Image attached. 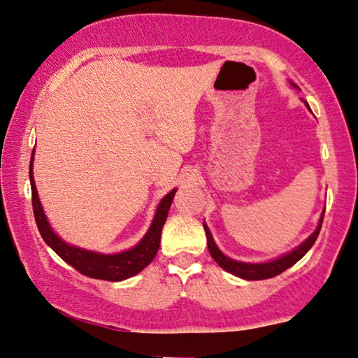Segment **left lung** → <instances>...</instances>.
Returning <instances> with one entry per match:
<instances>
[{
    "label": "left lung",
    "mask_w": 358,
    "mask_h": 358,
    "mask_svg": "<svg viewBox=\"0 0 358 358\" xmlns=\"http://www.w3.org/2000/svg\"><path fill=\"white\" fill-rule=\"evenodd\" d=\"M292 85L297 89V85L295 84H292ZM323 217H324V211L321 213L318 227L315 229L313 234L310 236L307 241H303L299 247H295L292 252L286 253V255L279 257V258H276V260L265 262V263H243V262H236V260H232V258L226 257L224 253L217 248V245L213 241V236H211L208 226H206L205 222H203V227L206 232V243H208V250L211 253V257L215 258V262L217 263V265H220L222 269H226L227 273L234 274V276H237V278L247 279V281H260V279L274 278V276H278V274H281L282 271H286L287 268L295 265V263H297L300 258H302L305 253L312 248V245L315 243V241H317V237L320 234L321 224H323Z\"/></svg>",
    "instance_id": "1"
}]
</instances>
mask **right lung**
Returning a JSON list of instances; mask_svg holds the SVG:
<instances>
[{
    "label": "right lung",
    "mask_w": 358,
    "mask_h": 358,
    "mask_svg": "<svg viewBox=\"0 0 358 358\" xmlns=\"http://www.w3.org/2000/svg\"><path fill=\"white\" fill-rule=\"evenodd\" d=\"M32 162H34V153H32ZM32 162H30V187H32V205H34V216L37 221V227L40 231L43 241L63 258V260L76 268L77 271L85 274V276L93 279H105V281H122V279L136 276L137 273H141L145 266H148L152 260L157 255L159 248V239H162V229L166 222L169 206L173 203L176 189L169 192L168 195H164V199L159 201L157 213L150 224V229L147 234L142 237V241L137 243L136 247L129 248L126 252L121 253H113V255H103V253L84 250V248L69 245L66 243L58 234H55V231L51 229L48 220L41 208L37 187H35L34 173H32Z\"/></svg>",
    "instance_id": "obj_1"
}]
</instances>
